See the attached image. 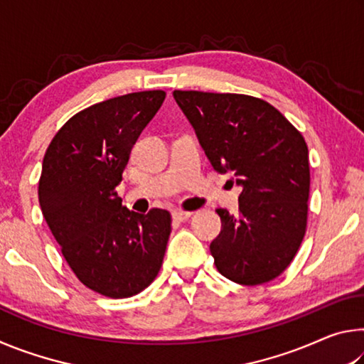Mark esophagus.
<instances>
[{
  "instance_id": "esophagus-1",
  "label": "esophagus",
  "mask_w": 364,
  "mask_h": 364,
  "mask_svg": "<svg viewBox=\"0 0 364 364\" xmlns=\"http://www.w3.org/2000/svg\"><path fill=\"white\" fill-rule=\"evenodd\" d=\"M173 218L176 220V221H186L188 218H191V215H193V212H186V210H180V208H178V210H173Z\"/></svg>"
}]
</instances>
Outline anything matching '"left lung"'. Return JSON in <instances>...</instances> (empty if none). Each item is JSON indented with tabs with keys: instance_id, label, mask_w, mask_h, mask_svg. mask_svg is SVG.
<instances>
[{
	"instance_id": "obj_1",
	"label": "left lung",
	"mask_w": 364,
	"mask_h": 364,
	"mask_svg": "<svg viewBox=\"0 0 364 364\" xmlns=\"http://www.w3.org/2000/svg\"><path fill=\"white\" fill-rule=\"evenodd\" d=\"M173 97L212 167L231 171L242 188L237 215L217 210L215 267L242 286L273 281L291 264L306 231L310 164L304 136L254 96L175 90Z\"/></svg>"
}]
</instances>
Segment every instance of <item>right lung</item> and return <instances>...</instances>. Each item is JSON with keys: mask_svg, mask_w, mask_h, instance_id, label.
Segmentation results:
<instances>
[{"mask_svg": "<svg viewBox=\"0 0 364 364\" xmlns=\"http://www.w3.org/2000/svg\"><path fill=\"white\" fill-rule=\"evenodd\" d=\"M165 91H139L83 109L49 143L38 200L60 252L83 284L110 299L156 279L171 232L167 210L130 212L117 196L133 144Z\"/></svg>", "mask_w": 364, "mask_h": 364, "instance_id": "add662e5", "label": "right lung"}]
</instances>
